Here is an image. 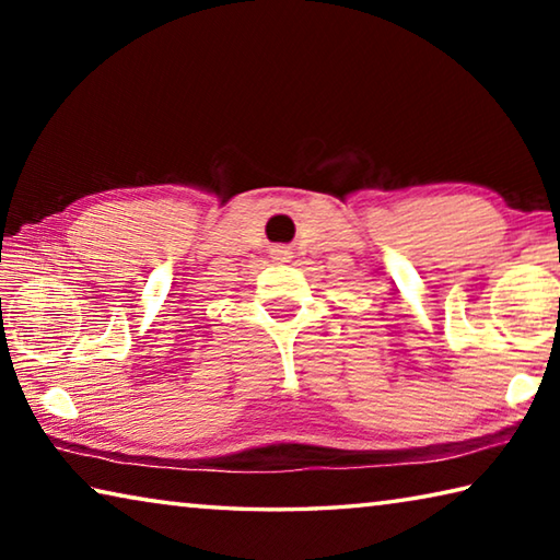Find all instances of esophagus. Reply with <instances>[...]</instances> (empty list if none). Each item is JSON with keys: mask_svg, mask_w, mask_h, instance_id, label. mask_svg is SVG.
<instances>
[{"mask_svg": "<svg viewBox=\"0 0 560 560\" xmlns=\"http://www.w3.org/2000/svg\"><path fill=\"white\" fill-rule=\"evenodd\" d=\"M271 254H273V259H277V261H287L291 252L287 249V246H277V249H271Z\"/></svg>", "mask_w": 560, "mask_h": 560, "instance_id": "obj_1", "label": "esophagus"}]
</instances>
